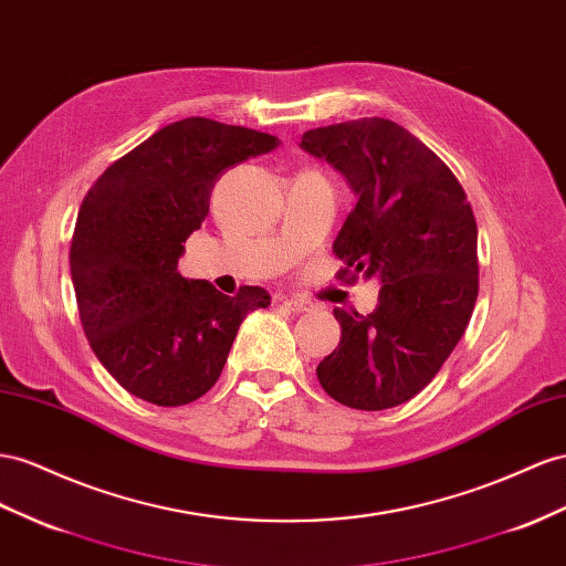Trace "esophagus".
<instances>
[{"mask_svg": "<svg viewBox=\"0 0 566 566\" xmlns=\"http://www.w3.org/2000/svg\"><path fill=\"white\" fill-rule=\"evenodd\" d=\"M281 302L285 304V307L290 312H310L314 310V304L307 302V300H297V297H281Z\"/></svg>", "mask_w": 566, "mask_h": 566, "instance_id": "34e87169", "label": "esophagus"}]
</instances>
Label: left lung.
Segmentation results:
<instances>
[{
	"mask_svg": "<svg viewBox=\"0 0 566 566\" xmlns=\"http://www.w3.org/2000/svg\"><path fill=\"white\" fill-rule=\"evenodd\" d=\"M353 190L333 254L338 279L378 276L371 314L333 310L340 345L318 384L353 409H390L431 384L467 331L479 297L476 219L460 180L433 149L388 118H357L302 135Z\"/></svg>",
	"mask_w": 566,
	"mask_h": 566,
	"instance_id": "left-lung-1",
	"label": "left lung"
}]
</instances>
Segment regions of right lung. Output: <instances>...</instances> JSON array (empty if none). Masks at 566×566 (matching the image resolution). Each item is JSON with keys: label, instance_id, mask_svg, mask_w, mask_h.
Here are the masks:
<instances>
[{"label": "right lung", "instance_id": "obj_1", "mask_svg": "<svg viewBox=\"0 0 566 566\" xmlns=\"http://www.w3.org/2000/svg\"><path fill=\"white\" fill-rule=\"evenodd\" d=\"M279 145L269 133L190 116L116 159L87 190L71 238V279L93 353L120 388L159 407L217 384L238 328L264 287L235 297L182 279V242L209 213L213 182Z\"/></svg>", "mask_w": 566, "mask_h": 566}]
</instances>
